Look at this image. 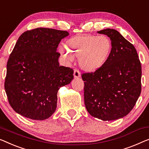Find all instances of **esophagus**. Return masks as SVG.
<instances>
[{
  "label": "esophagus",
  "mask_w": 149,
  "mask_h": 149,
  "mask_svg": "<svg viewBox=\"0 0 149 149\" xmlns=\"http://www.w3.org/2000/svg\"><path fill=\"white\" fill-rule=\"evenodd\" d=\"M74 75L75 78H77V77H79L81 76L80 72H79V71L77 70V69H74Z\"/></svg>",
  "instance_id": "1"
}]
</instances>
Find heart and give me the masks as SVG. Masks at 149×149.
Returning <instances> with one entry per match:
<instances>
[{
  "instance_id": "heart-1",
  "label": "heart",
  "mask_w": 149,
  "mask_h": 149,
  "mask_svg": "<svg viewBox=\"0 0 149 149\" xmlns=\"http://www.w3.org/2000/svg\"><path fill=\"white\" fill-rule=\"evenodd\" d=\"M61 53L66 60L72 62L79 57L80 68L88 72L99 70L107 60L112 51V42L106 35H78L66 42Z\"/></svg>"
}]
</instances>
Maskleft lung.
Returning <instances> with one entry per match:
<instances>
[{"label": "left lung", "mask_w": 149, "mask_h": 149, "mask_svg": "<svg viewBox=\"0 0 149 149\" xmlns=\"http://www.w3.org/2000/svg\"><path fill=\"white\" fill-rule=\"evenodd\" d=\"M112 42V51L102 67L84 73V102L88 112L104 121L123 118L132 110L141 92V63L134 46L116 30L97 31Z\"/></svg>", "instance_id": "obj_1"}]
</instances>
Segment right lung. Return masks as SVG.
<instances>
[{
  "mask_svg": "<svg viewBox=\"0 0 149 149\" xmlns=\"http://www.w3.org/2000/svg\"><path fill=\"white\" fill-rule=\"evenodd\" d=\"M66 31L37 28L17 40L6 65L4 89L11 107L28 118H48L57 107L59 88L74 78L72 68L59 66L57 51Z\"/></svg>",
  "mask_w": 149,
  "mask_h": 149,
  "instance_id": "1",
  "label": "right lung"
}]
</instances>
